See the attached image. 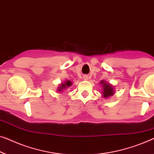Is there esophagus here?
Returning <instances> with one entry per match:
<instances>
[{"instance_id":"esophagus-1","label":"esophagus","mask_w":154,"mask_h":154,"mask_svg":"<svg viewBox=\"0 0 154 154\" xmlns=\"http://www.w3.org/2000/svg\"><path fill=\"white\" fill-rule=\"evenodd\" d=\"M88 79H89V77H88V75H84V77H83V79L84 80H85V81H86V80H88Z\"/></svg>"}]
</instances>
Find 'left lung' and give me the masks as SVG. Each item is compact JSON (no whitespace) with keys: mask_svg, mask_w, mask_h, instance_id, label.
I'll return each mask as SVG.
<instances>
[{"mask_svg":"<svg viewBox=\"0 0 154 154\" xmlns=\"http://www.w3.org/2000/svg\"><path fill=\"white\" fill-rule=\"evenodd\" d=\"M100 84L102 86V97L107 99V98H111L115 94V87L111 84L108 83L104 79L100 82Z\"/></svg>","mask_w":154,"mask_h":154,"instance_id":"left-lung-1","label":"left lung"}]
</instances>
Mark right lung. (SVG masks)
Wrapping results in <instances>:
<instances>
[{
  "label": "right lung",
  "instance_id": "obj_1",
  "mask_svg": "<svg viewBox=\"0 0 154 154\" xmlns=\"http://www.w3.org/2000/svg\"><path fill=\"white\" fill-rule=\"evenodd\" d=\"M72 85V82L70 81V80H66L63 83V82H61L60 84H59V86L57 87V90L59 93H63V92L66 91V89L69 88Z\"/></svg>",
  "mask_w": 154,
  "mask_h": 154
}]
</instances>
